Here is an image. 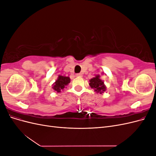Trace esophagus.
<instances>
[{"instance_id": "1", "label": "esophagus", "mask_w": 156, "mask_h": 156, "mask_svg": "<svg viewBox=\"0 0 156 156\" xmlns=\"http://www.w3.org/2000/svg\"><path fill=\"white\" fill-rule=\"evenodd\" d=\"M83 75L81 73H77L76 74V77H82Z\"/></svg>"}]
</instances>
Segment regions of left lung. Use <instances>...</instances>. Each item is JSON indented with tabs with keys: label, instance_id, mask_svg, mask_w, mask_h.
Here are the masks:
<instances>
[{
	"label": "left lung",
	"instance_id": "8db88e82",
	"mask_svg": "<svg viewBox=\"0 0 156 156\" xmlns=\"http://www.w3.org/2000/svg\"><path fill=\"white\" fill-rule=\"evenodd\" d=\"M89 85L92 88L94 89V91L97 93L102 94L106 90V87L104 82L100 79V76L99 75H96L95 77L90 80Z\"/></svg>",
	"mask_w": 156,
	"mask_h": 156
}]
</instances>
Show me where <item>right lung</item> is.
I'll return each mask as SVG.
<instances>
[{"label": "right lung", "instance_id": "right-lung-1", "mask_svg": "<svg viewBox=\"0 0 156 156\" xmlns=\"http://www.w3.org/2000/svg\"><path fill=\"white\" fill-rule=\"evenodd\" d=\"M70 83V78L69 77L62 76V75H59L57 80L53 84V89L57 92H60L61 90H64V88L67 86Z\"/></svg>", "mask_w": 156, "mask_h": 156}]
</instances>
